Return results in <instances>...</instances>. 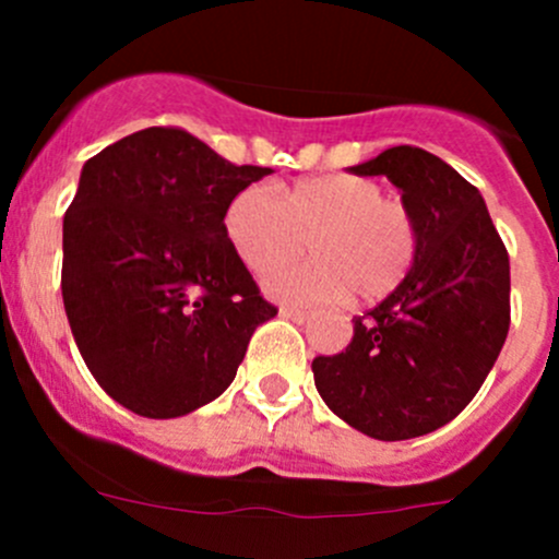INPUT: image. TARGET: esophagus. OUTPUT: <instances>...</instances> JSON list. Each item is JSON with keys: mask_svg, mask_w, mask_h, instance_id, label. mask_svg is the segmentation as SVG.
<instances>
[{"mask_svg": "<svg viewBox=\"0 0 559 559\" xmlns=\"http://www.w3.org/2000/svg\"><path fill=\"white\" fill-rule=\"evenodd\" d=\"M281 316H284V319H292L295 321V324H306L308 319H311V313L308 311H300V308H281Z\"/></svg>", "mask_w": 559, "mask_h": 559, "instance_id": "esophagus-1", "label": "esophagus"}]
</instances>
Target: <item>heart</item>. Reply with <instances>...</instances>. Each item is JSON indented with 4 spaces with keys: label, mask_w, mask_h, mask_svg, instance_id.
<instances>
[{
    "label": "heart",
    "mask_w": 559,
    "mask_h": 559,
    "mask_svg": "<svg viewBox=\"0 0 559 559\" xmlns=\"http://www.w3.org/2000/svg\"><path fill=\"white\" fill-rule=\"evenodd\" d=\"M224 235L251 273H270L300 257L306 243L316 257L278 270L264 289L286 302L381 300L392 295L416 259V222L400 200H389L376 180L346 173L300 178L275 191L251 183L229 200Z\"/></svg>",
    "instance_id": "b5f03b06"
}]
</instances>
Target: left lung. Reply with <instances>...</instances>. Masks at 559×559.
<instances>
[{
  "instance_id": "obj_1",
  "label": "left lung",
  "mask_w": 559,
  "mask_h": 559,
  "mask_svg": "<svg viewBox=\"0 0 559 559\" xmlns=\"http://www.w3.org/2000/svg\"><path fill=\"white\" fill-rule=\"evenodd\" d=\"M386 175L416 222V259L384 302L354 319L346 352L313 359L321 400L379 441L449 425L492 370L511 321V270L484 197L454 167L394 145L348 167Z\"/></svg>"
}]
</instances>
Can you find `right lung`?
<instances>
[{
	"label": "right lung",
	"mask_w": 559,
	"mask_h": 559,
	"mask_svg": "<svg viewBox=\"0 0 559 559\" xmlns=\"http://www.w3.org/2000/svg\"><path fill=\"white\" fill-rule=\"evenodd\" d=\"M270 173L165 127L83 165L61 297L86 368L132 414L175 419L216 400L253 330L278 313L224 235L229 200Z\"/></svg>",
	"instance_id": "add662e5"
}]
</instances>
